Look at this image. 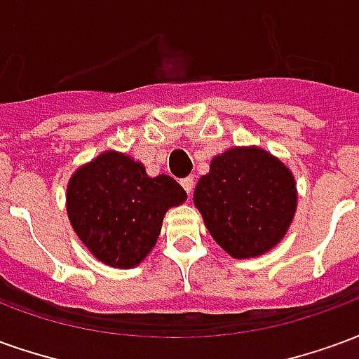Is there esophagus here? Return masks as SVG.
Masks as SVG:
<instances>
[{"instance_id": "obj_1", "label": "esophagus", "mask_w": 359, "mask_h": 359, "mask_svg": "<svg viewBox=\"0 0 359 359\" xmlns=\"http://www.w3.org/2000/svg\"><path fill=\"white\" fill-rule=\"evenodd\" d=\"M180 184H182V188L187 190V194L190 196L192 194V190H194V177H187V179L180 180Z\"/></svg>"}]
</instances>
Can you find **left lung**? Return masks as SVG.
I'll use <instances>...</instances> for the list:
<instances>
[{"instance_id": "8db88e82", "label": "left lung", "mask_w": 359, "mask_h": 359, "mask_svg": "<svg viewBox=\"0 0 359 359\" xmlns=\"http://www.w3.org/2000/svg\"><path fill=\"white\" fill-rule=\"evenodd\" d=\"M194 203L205 226L236 259L262 256L277 246L292 223V172L259 148H233L211 161L198 180Z\"/></svg>"}]
</instances>
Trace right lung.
Segmentation results:
<instances>
[{"mask_svg":"<svg viewBox=\"0 0 359 359\" xmlns=\"http://www.w3.org/2000/svg\"><path fill=\"white\" fill-rule=\"evenodd\" d=\"M187 192L167 175L148 177L128 156L105 151L74 172L67 187V213L74 233L100 262L128 269L156 246L165 211Z\"/></svg>","mask_w":359,"mask_h":359,"instance_id":"1","label":"right lung"}]
</instances>
